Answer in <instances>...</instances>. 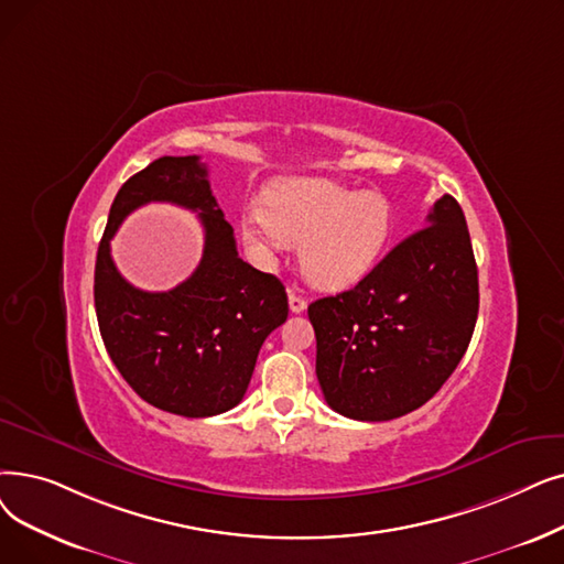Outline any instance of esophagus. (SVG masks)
I'll return each instance as SVG.
<instances>
[{
	"label": "esophagus",
	"instance_id": "34e87169",
	"mask_svg": "<svg viewBox=\"0 0 564 564\" xmlns=\"http://www.w3.org/2000/svg\"><path fill=\"white\" fill-rule=\"evenodd\" d=\"M288 304H290V311H292V313H302V311L306 308V300H304V295H302V292H300V290H295V288H292V290H290V297H288Z\"/></svg>",
	"mask_w": 564,
	"mask_h": 564
}]
</instances>
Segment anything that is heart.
<instances>
[{
    "mask_svg": "<svg viewBox=\"0 0 564 564\" xmlns=\"http://www.w3.org/2000/svg\"><path fill=\"white\" fill-rule=\"evenodd\" d=\"M394 228L378 191H352L327 180H279L262 191L260 214L241 221L251 247L272 256L281 241L300 243L311 283L340 290L371 272Z\"/></svg>",
    "mask_w": 564,
    "mask_h": 564,
    "instance_id": "1",
    "label": "heart"
}]
</instances>
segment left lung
<instances>
[{
	"mask_svg": "<svg viewBox=\"0 0 564 564\" xmlns=\"http://www.w3.org/2000/svg\"><path fill=\"white\" fill-rule=\"evenodd\" d=\"M479 311L477 264L460 205L445 193L352 290L308 306L315 373L332 410L389 422L454 373Z\"/></svg>",
	"mask_w": 564,
	"mask_h": 564,
	"instance_id": "obj_1",
	"label": "left lung"
}]
</instances>
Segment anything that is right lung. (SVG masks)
<instances>
[{
	"label": "right lung",
	"instance_id": "1",
	"mask_svg": "<svg viewBox=\"0 0 564 564\" xmlns=\"http://www.w3.org/2000/svg\"><path fill=\"white\" fill-rule=\"evenodd\" d=\"M147 202L198 210L206 228L202 264L167 293L133 289L109 256L120 221ZM94 306L121 378L142 401L191 420L243 399L264 338L288 317L283 283L237 256L200 156H161L119 188L96 253Z\"/></svg>",
	"mask_w": 564,
	"mask_h": 564
}]
</instances>
